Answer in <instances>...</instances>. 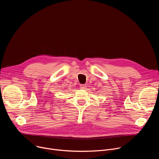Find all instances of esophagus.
<instances>
[{
	"instance_id": "34e87169",
	"label": "esophagus",
	"mask_w": 159,
	"mask_h": 159,
	"mask_svg": "<svg viewBox=\"0 0 159 159\" xmlns=\"http://www.w3.org/2000/svg\"><path fill=\"white\" fill-rule=\"evenodd\" d=\"M80 87L81 89H86V87H87V85H86L85 84H81V85H80Z\"/></svg>"
}]
</instances>
